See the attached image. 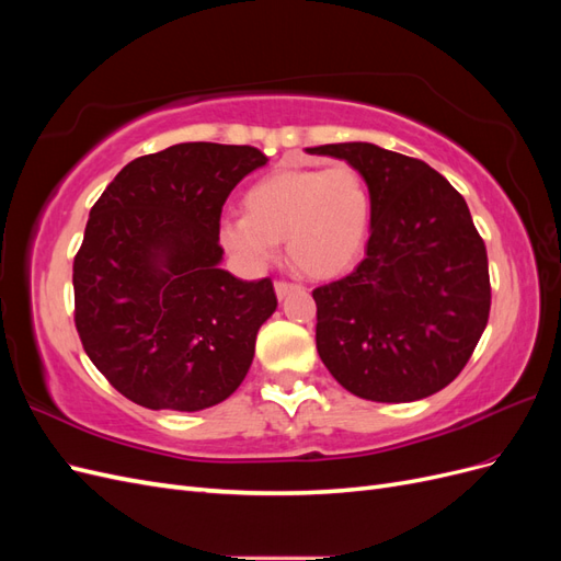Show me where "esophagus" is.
Masks as SVG:
<instances>
[{"mask_svg": "<svg viewBox=\"0 0 561 561\" xmlns=\"http://www.w3.org/2000/svg\"><path fill=\"white\" fill-rule=\"evenodd\" d=\"M276 295H278V299H285L287 295H290L293 290H299V285H295V283H287V280H276Z\"/></svg>", "mask_w": 561, "mask_h": 561, "instance_id": "34e87169", "label": "esophagus"}]
</instances>
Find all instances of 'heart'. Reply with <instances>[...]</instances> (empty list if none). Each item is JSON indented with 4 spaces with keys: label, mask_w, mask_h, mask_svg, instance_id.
<instances>
[{
    "label": "heart",
    "mask_w": 561,
    "mask_h": 561,
    "mask_svg": "<svg viewBox=\"0 0 561 561\" xmlns=\"http://www.w3.org/2000/svg\"><path fill=\"white\" fill-rule=\"evenodd\" d=\"M243 217L222 225L225 245L250 264H266L285 239L297 268L332 278L360 257L371 201L363 175L348 163L295 168L262 178L245 194Z\"/></svg>",
    "instance_id": "1"
}]
</instances>
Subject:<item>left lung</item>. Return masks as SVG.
<instances>
[{"label":"left lung","mask_w":561,"mask_h":561,"mask_svg":"<svg viewBox=\"0 0 561 561\" xmlns=\"http://www.w3.org/2000/svg\"><path fill=\"white\" fill-rule=\"evenodd\" d=\"M369 190L365 260L313 290L316 346L353 396L412 402L449 386L486 328V248L463 196L428 163L369 142L309 147Z\"/></svg>","instance_id":"8db88e82"}]
</instances>
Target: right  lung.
<instances>
[{"instance_id": "obj_1", "label": "right lung", "mask_w": 561, "mask_h": 561, "mask_svg": "<svg viewBox=\"0 0 561 561\" xmlns=\"http://www.w3.org/2000/svg\"><path fill=\"white\" fill-rule=\"evenodd\" d=\"M266 161L248 145H173L122 168L91 208L75 325L91 363L135 404L198 412L245 379L278 299L271 278L219 268V217Z\"/></svg>"}]
</instances>
